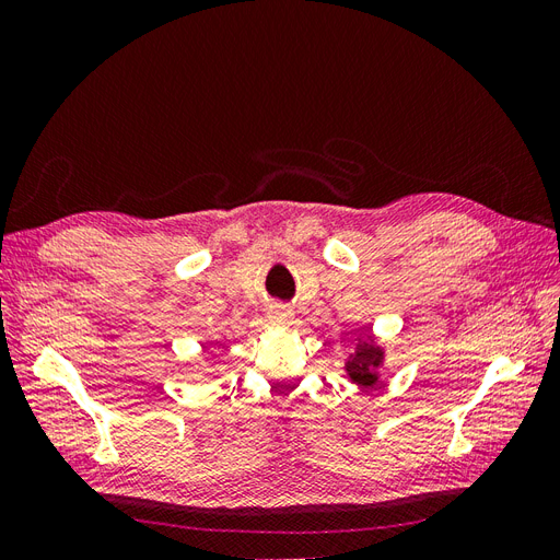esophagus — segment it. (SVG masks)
Instances as JSON below:
<instances>
[{"mask_svg": "<svg viewBox=\"0 0 560 560\" xmlns=\"http://www.w3.org/2000/svg\"><path fill=\"white\" fill-rule=\"evenodd\" d=\"M268 317H270V322H278V325H287V322L292 319V311L287 306H280V303H276V306H270Z\"/></svg>", "mask_w": 560, "mask_h": 560, "instance_id": "1", "label": "esophagus"}]
</instances>
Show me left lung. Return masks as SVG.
Here are the masks:
<instances>
[{
    "instance_id": "left-lung-1",
    "label": "left lung",
    "mask_w": 560,
    "mask_h": 560,
    "mask_svg": "<svg viewBox=\"0 0 560 560\" xmlns=\"http://www.w3.org/2000/svg\"><path fill=\"white\" fill-rule=\"evenodd\" d=\"M354 350L348 354L343 369L358 387H374L381 383V369L385 366V348L378 346L371 331H360L354 338Z\"/></svg>"
}]
</instances>
